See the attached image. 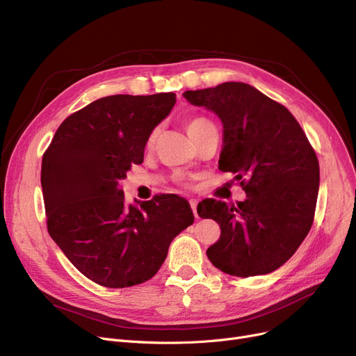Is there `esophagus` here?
<instances>
[{"label":"esophagus","mask_w":356,"mask_h":356,"mask_svg":"<svg viewBox=\"0 0 356 356\" xmlns=\"http://www.w3.org/2000/svg\"><path fill=\"white\" fill-rule=\"evenodd\" d=\"M189 204H191V208H192V211H193L195 218L197 220V218H199V213H197V209H196V207H197V202H196L195 199H191V200H189Z\"/></svg>","instance_id":"esophagus-1"}]
</instances>
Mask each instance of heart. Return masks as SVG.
Instances as JSON below:
<instances>
[{"instance_id": "1", "label": "heart", "mask_w": 356, "mask_h": 356, "mask_svg": "<svg viewBox=\"0 0 356 356\" xmlns=\"http://www.w3.org/2000/svg\"><path fill=\"white\" fill-rule=\"evenodd\" d=\"M208 122H209V120L205 119V118H195V119H191V120L188 122V132H192V131L200 128V127L205 125V123H208ZM157 135H159V129H154V131L149 134L148 141H147V145H148V147H152V145H154V143H156V140H157Z\"/></svg>"}]
</instances>
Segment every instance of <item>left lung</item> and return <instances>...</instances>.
<instances>
[{
	"instance_id": "1",
	"label": "left lung",
	"mask_w": 356,
	"mask_h": 356,
	"mask_svg": "<svg viewBox=\"0 0 356 356\" xmlns=\"http://www.w3.org/2000/svg\"><path fill=\"white\" fill-rule=\"evenodd\" d=\"M222 122L220 170L236 175L245 200L227 205L204 199L200 218L220 224L207 250L211 264L240 277L266 275L297 252L310 231L318 195L316 151L285 106L244 83L183 92Z\"/></svg>"
}]
</instances>
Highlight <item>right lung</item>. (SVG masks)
<instances>
[{
  "label": "right lung",
  "mask_w": 356,
  "mask_h": 356,
  "mask_svg": "<svg viewBox=\"0 0 356 356\" xmlns=\"http://www.w3.org/2000/svg\"><path fill=\"white\" fill-rule=\"evenodd\" d=\"M175 92L102 97L70 115L42 159V192L52 240L71 264L106 288L143 284L168 245L193 224L184 197L156 195L127 204L119 183L144 161L148 136L170 113Z\"/></svg>",
  "instance_id": "add662e5"
}]
</instances>
